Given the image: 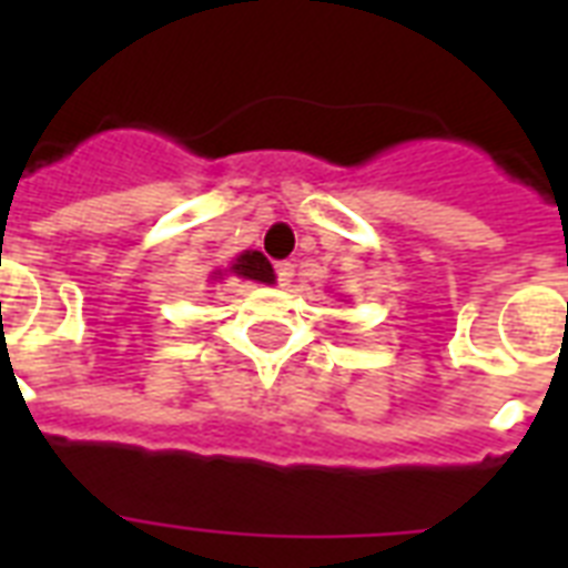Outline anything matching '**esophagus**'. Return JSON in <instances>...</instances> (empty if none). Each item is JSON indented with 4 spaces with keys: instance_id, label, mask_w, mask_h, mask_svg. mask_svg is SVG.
Segmentation results:
<instances>
[{
    "instance_id": "esophagus-1",
    "label": "esophagus",
    "mask_w": 568,
    "mask_h": 568,
    "mask_svg": "<svg viewBox=\"0 0 568 568\" xmlns=\"http://www.w3.org/2000/svg\"><path fill=\"white\" fill-rule=\"evenodd\" d=\"M274 271H276V283H280V285H292V280H294V265H292V262H276Z\"/></svg>"
}]
</instances>
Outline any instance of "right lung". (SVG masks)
I'll use <instances>...</instances> for the list:
<instances>
[{
    "mask_svg": "<svg viewBox=\"0 0 568 568\" xmlns=\"http://www.w3.org/2000/svg\"><path fill=\"white\" fill-rule=\"evenodd\" d=\"M221 274V271H217ZM230 274L241 276V280H256V283H274V267L258 250H244L235 262H232ZM221 280V276H217Z\"/></svg>",
    "mask_w": 568,
    "mask_h": 568,
    "instance_id": "obj_1",
    "label": "right lung"
}]
</instances>
